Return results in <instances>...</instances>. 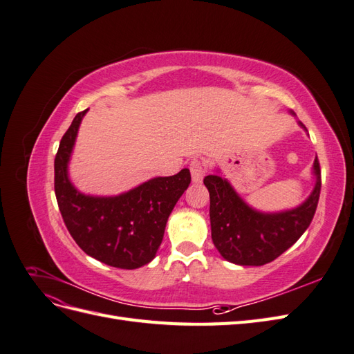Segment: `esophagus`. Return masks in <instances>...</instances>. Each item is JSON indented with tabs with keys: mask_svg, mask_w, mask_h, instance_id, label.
Segmentation results:
<instances>
[{
	"mask_svg": "<svg viewBox=\"0 0 354 354\" xmlns=\"http://www.w3.org/2000/svg\"><path fill=\"white\" fill-rule=\"evenodd\" d=\"M190 173H192V181H194L195 185L202 183L203 176H205V168L199 162V160H192L190 164Z\"/></svg>",
	"mask_w": 354,
	"mask_h": 354,
	"instance_id": "1",
	"label": "esophagus"
}]
</instances>
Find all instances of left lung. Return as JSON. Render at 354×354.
<instances>
[{"instance_id":"left-lung-1","label":"left lung","mask_w":354,"mask_h":354,"mask_svg":"<svg viewBox=\"0 0 354 354\" xmlns=\"http://www.w3.org/2000/svg\"><path fill=\"white\" fill-rule=\"evenodd\" d=\"M291 115L295 113L291 111ZM298 125L307 133L303 122ZM211 174L203 178L209 192L211 238L220 255L238 266H263L273 261L301 238L313 220L320 195V167L315 158L313 190L299 205L282 211H261L251 207L230 181Z\"/></svg>"}]
</instances>
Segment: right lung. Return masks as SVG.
<instances>
[{"instance_id":"1","label":"right lung","mask_w":354,"mask_h":354,"mask_svg":"<svg viewBox=\"0 0 354 354\" xmlns=\"http://www.w3.org/2000/svg\"><path fill=\"white\" fill-rule=\"evenodd\" d=\"M73 118L55 159V192L63 221L73 241L93 259L133 270L151 263L164 238L177 201L190 185V171L153 177L120 195H87L73 186L69 162L82 118Z\"/></svg>"}]
</instances>
